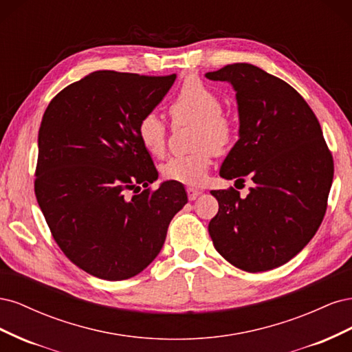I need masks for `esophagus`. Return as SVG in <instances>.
Here are the masks:
<instances>
[{
  "label": "esophagus",
  "mask_w": 352,
  "mask_h": 352,
  "mask_svg": "<svg viewBox=\"0 0 352 352\" xmlns=\"http://www.w3.org/2000/svg\"><path fill=\"white\" fill-rule=\"evenodd\" d=\"M186 194H188V198H189L190 201H194V199H197V198L201 195V190H199V189H195V188H192V186H188V188H186Z\"/></svg>",
  "instance_id": "esophagus-1"
}]
</instances>
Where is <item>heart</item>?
<instances>
[{
    "mask_svg": "<svg viewBox=\"0 0 352 352\" xmlns=\"http://www.w3.org/2000/svg\"><path fill=\"white\" fill-rule=\"evenodd\" d=\"M168 113L176 123H195L194 146L197 151L173 157L162 166L166 180L184 185L204 182L212 155L221 153L230 144L233 123L221 111L219 95L206 83L188 80L170 104ZM138 140L153 157H162L166 150V126L155 114H145L136 126Z\"/></svg>",
    "mask_w": 352,
    "mask_h": 352,
    "instance_id": "b5f03b06",
    "label": "heart"
}]
</instances>
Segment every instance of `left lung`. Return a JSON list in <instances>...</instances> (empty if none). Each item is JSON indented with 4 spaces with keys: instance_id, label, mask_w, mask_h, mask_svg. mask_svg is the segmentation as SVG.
I'll return each instance as SVG.
<instances>
[{
    "instance_id": "8db88e82",
    "label": "left lung",
    "mask_w": 352,
    "mask_h": 352,
    "mask_svg": "<svg viewBox=\"0 0 352 352\" xmlns=\"http://www.w3.org/2000/svg\"><path fill=\"white\" fill-rule=\"evenodd\" d=\"M206 76L236 91L239 140L220 176L254 184L247 197L235 188L211 190L219 211L208 233L235 267L272 270L294 258L322 225L333 180L332 153L316 114L289 83L248 63Z\"/></svg>"
}]
</instances>
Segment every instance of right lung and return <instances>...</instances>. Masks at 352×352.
I'll return each instance as SVG.
<instances>
[{
    "label": "right lung",
    "mask_w": 352,
    "mask_h": 352,
    "mask_svg": "<svg viewBox=\"0 0 352 352\" xmlns=\"http://www.w3.org/2000/svg\"><path fill=\"white\" fill-rule=\"evenodd\" d=\"M175 79L98 70L60 91L42 117L38 204L60 250L95 278L141 273L188 202L179 182L148 188L158 172L136 133Z\"/></svg>",
    "instance_id": "1"
}]
</instances>
